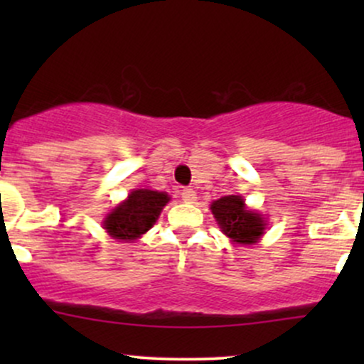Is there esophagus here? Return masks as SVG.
I'll return each instance as SVG.
<instances>
[{
  "mask_svg": "<svg viewBox=\"0 0 364 364\" xmlns=\"http://www.w3.org/2000/svg\"><path fill=\"white\" fill-rule=\"evenodd\" d=\"M181 198H183V202H186V203H195L196 191L193 190V188H185V190H181Z\"/></svg>",
  "mask_w": 364,
  "mask_h": 364,
  "instance_id": "esophagus-1",
  "label": "esophagus"
}]
</instances>
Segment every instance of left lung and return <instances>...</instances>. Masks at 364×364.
<instances>
[{"mask_svg": "<svg viewBox=\"0 0 364 364\" xmlns=\"http://www.w3.org/2000/svg\"><path fill=\"white\" fill-rule=\"evenodd\" d=\"M220 231L237 245H253L265 232V220L255 210H248L241 195H228L210 205Z\"/></svg>", "mask_w": 364, "mask_h": 364, "instance_id": "8db88e82", "label": "left lung"}]
</instances>
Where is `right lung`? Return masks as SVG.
Instances as JSON below:
<instances>
[{
    "label": "right lung",
    "mask_w": 364,
    "mask_h": 364,
    "mask_svg": "<svg viewBox=\"0 0 364 364\" xmlns=\"http://www.w3.org/2000/svg\"><path fill=\"white\" fill-rule=\"evenodd\" d=\"M169 202V195L156 190H133L124 202L114 207L104 219V229L121 241L139 240L149 231Z\"/></svg>",
    "instance_id": "right-lung-1"
}]
</instances>
